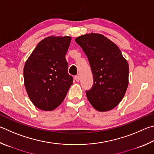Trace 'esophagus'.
I'll return each mask as SVG.
<instances>
[{
    "label": "esophagus",
    "mask_w": 154,
    "mask_h": 154,
    "mask_svg": "<svg viewBox=\"0 0 154 154\" xmlns=\"http://www.w3.org/2000/svg\"><path fill=\"white\" fill-rule=\"evenodd\" d=\"M75 81H76L77 82H79V80H80L79 75H76V76H75Z\"/></svg>",
    "instance_id": "34e87169"
}]
</instances>
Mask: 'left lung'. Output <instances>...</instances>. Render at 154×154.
<instances>
[{
	"mask_svg": "<svg viewBox=\"0 0 154 154\" xmlns=\"http://www.w3.org/2000/svg\"><path fill=\"white\" fill-rule=\"evenodd\" d=\"M89 60L94 84L86 91L89 102L96 110H110L123 98L128 84V64L115 44L100 33L77 37Z\"/></svg>",
	"mask_w": 154,
	"mask_h": 154,
	"instance_id": "left-lung-1",
	"label": "left lung"
}]
</instances>
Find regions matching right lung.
Masks as SVG:
<instances>
[{"label": "right lung", "instance_id": "obj_1", "mask_svg": "<svg viewBox=\"0 0 154 154\" xmlns=\"http://www.w3.org/2000/svg\"><path fill=\"white\" fill-rule=\"evenodd\" d=\"M71 38L50 36L38 43L23 69L24 85L35 107L44 111L57 108L65 99L73 79L65 58Z\"/></svg>", "mask_w": 154, "mask_h": 154}]
</instances>
